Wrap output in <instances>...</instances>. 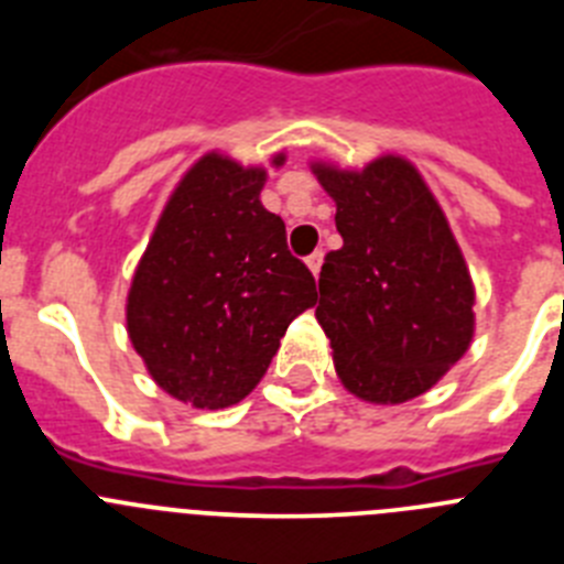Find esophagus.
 <instances>
[{"label":"esophagus","instance_id":"esophagus-1","mask_svg":"<svg viewBox=\"0 0 564 564\" xmlns=\"http://www.w3.org/2000/svg\"><path fill=\"white\" fill-rule=\"evenodd\" d=\"M305 262H307V268H311L313 273H318V268H322V262H325V253H322V251H313L311 257L305 259Z\"/></svg>","mask_w":564,"mask_h":564}]
</instances>
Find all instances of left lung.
Here are the masks:
<instances>
[{
	"label": "left lung",
	"instance_id": "obj_1",
	"mask_svg": "<svg viewBox=\"0 0 564 564\" xmlns=\"http://www.w3.org/2000/svg\"><path fill=\"white\" fill-rule=\"evenodd\" d=\"M344 246L318 273L316 318L344 390L403 403L432 390L475 336V285L441 203L401 154L311 163Z\"/></svg>",
	"mask_w": 564,
	"mask_h": 564
}]
</instances>
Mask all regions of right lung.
Segmentation results:
<instances>
[{
    "label": "right lung",
    "instance_id": "add662e5",
    "mask_svg": "<svg viewBox=\"0 0 564 564\" xmlns=\"http://www.w3.org/2000/svg\"><path fill=\"white\" fill-rule=\"evenodd\" d=\"M285 163V152L271 158ZM268 172L206 152L169 194L127 296V333L163 392L197 410L242 401L316 279L259 200Z\"/></svg>",
    "mask_w": 564,
    "mask_h": 564
}]
</instances>
